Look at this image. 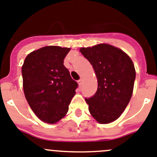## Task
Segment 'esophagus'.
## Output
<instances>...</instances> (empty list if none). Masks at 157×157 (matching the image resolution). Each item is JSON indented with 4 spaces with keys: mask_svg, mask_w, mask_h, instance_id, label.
<instances>
[{
    "mask_svg": "<svg viewBox=\"0 0 157 157\" xmlns=\"http://www.w3.org/2000/svg\"><path fill=\"white\" fill-rule=\"evenodd\" d=\"M77 83H78L79 86H81L82 84H83V80H82V79H80V80H79L78 81H77Z\"/></svg>",
    "mask_w": 157,
    "mask_h": 157,
    "instance_id": "esophagus-1",
    "label": "esophagus"
}]
</instances>
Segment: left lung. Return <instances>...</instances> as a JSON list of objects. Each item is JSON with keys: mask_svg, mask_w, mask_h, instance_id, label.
Listing matches in <instances>:
<instances>
[{"mask_svg": "<svg viewBox=\"0 0 157 157\" xmlns=\"http://www.w3.org/2000/svg\"><path fill=\"white\" fill-rule=\"evenodd\" d=\"M80 52L91 64L98 81L94 95L85 98L89 112L98 124L113 122L133 94L136 75L133 62L124 51L109 44L80 48Z\"/></svg>", "mask_w": 157, "mask_h": 157, "instance_id": "obj_1", "label": "left lung"}]
</instances>
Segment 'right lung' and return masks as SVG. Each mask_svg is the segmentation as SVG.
I'll list each match as a JSON object with an SVG mask.
<instances>
[{
    "instance_id": "right-lung-1",
    "label": "right lung",
    "mask_w": 157,
    "mask_h": 157,
    "mask_svg": "<svg viewBox=\"0 0 157 157\" xmlns=\"http://www.w3.org/2000/svg\"><path fill=\"white\" fill-rule=\"evenodd\" d=\"M70 48L45 47L30 52L22 66V87L28 104L43 122L54 124L65 117L78 84L63 60Z\"/></svg>"
}]
</instances>
